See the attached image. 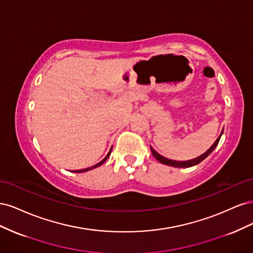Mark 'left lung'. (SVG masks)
Returning <instances> with one entry per match:
<instances>
[{
    "mask_svg": "<svg viewBox=\"0 0 253 253\" xmlns=\"http://www.w3.org/2000/svg\"><path fill=\"white\" fill-rule=\"evenodd\" d=\"M221 134H223V131H221L220 135L218 136V138L215 140V142H214V143L211 145V147L204 153V154H202L201 156H198V157H196V158H194V159L186 160V162H177V160L168 159V158L162 156L160 154H158V153H157L154 149H153L152 147H151V152H152L153 156H154V157L158 160L159 163H162V164H164V165L175 167V168H190V167H193V166H196V165H198L200 163H202L205 158H207V157H208V156L211 154V153L213 152V150L215 149L216 145L218 144V141H219V139H220Z\"/></svg>",
    "mask_w": 253,
    "mask_h": 253,
    "instance_id": "left-lung-1",
    "label": "left lung"
}]
</instances>
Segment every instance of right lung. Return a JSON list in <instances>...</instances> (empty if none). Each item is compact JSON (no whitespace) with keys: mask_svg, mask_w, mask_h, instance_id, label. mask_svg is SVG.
<instances>
[{"mask_svg":"<svg viewBox=\"0 0 253 253\" xmlns=\"http://www.w3.org/2000/svg\"><path fill=\"white\" fill-rule=\"evenodd\" d=\"M111 152H112V149L110 150V152L108 153V155H106L100 163H98L97 165H95V166H93V167H90V168H86V169H82V170H76L75 171V173H82V172H86V171H89V170H93V169H95V168H97V167H99V166H101V165H103L104 164V162L106 159L109 158V156L111 155Z\"/></svg>","mask_w":253,"mask_h":253,"instance_id":"obj_1","label":"right lung"}]
</instances>
